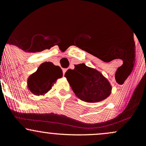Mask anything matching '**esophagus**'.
Returning <instances> with one entry per match:
<instances>
[{
	"instance_id": "34e87169",
	"label": "esophagus",
	"mask_w": 146,
	"mask_h": 146,
	"mask_svg": "<svg viewBox=\"0 0 146 146\" xmlns=\"http://www.w3.org/2000/svg\"><path fill=\"white\" fill-rule=\"evenodd\" d=\"M62 71H63V75H64L65 73H66V68H63V69H62Z\"/></svg>"
}]
</instances>
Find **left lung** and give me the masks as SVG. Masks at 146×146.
I'll use <instances>...</instances> for the list:
<instances>
[{
  "label": "left lung",
  "mask_w": 146,
  "mask_h": 146,
  "mask_svg": "<svg viewBox=\"0 0 146 146\" xmlns=\"http://www.w3.org/2000/svg\"><path fill=\"white\" fill-rule=\"evenodd\" d=\"M64 76L75 95L84 102L103 101L111 93L112 86L107 78L98 70L84 63L75 65L73 70L68 69Z\"/></svg>",
  "instance_id": "left-lung-1"
}]
</instances>
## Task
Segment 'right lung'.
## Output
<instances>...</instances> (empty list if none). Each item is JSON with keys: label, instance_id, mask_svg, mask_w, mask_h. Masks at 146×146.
Returning a JSON list of instances; mask_svg holds the SVG:
<instances>
[{"label": "right lung", "instance_id": "add662e5", "mask_svg": "<svg viewBox=\"0 0 146 146\" xmlns=\"http://www.w3.org/2000/svg\"><path fill=\"white\" fill-rule=\"evenodd\" d=\"M62 75V71L59 66L45 62L28 78V88L33 95H44L51 89L56 80L61 78Z\"/></svg>", "mask_w": 146, "mask_h": 146}]
</instances>
